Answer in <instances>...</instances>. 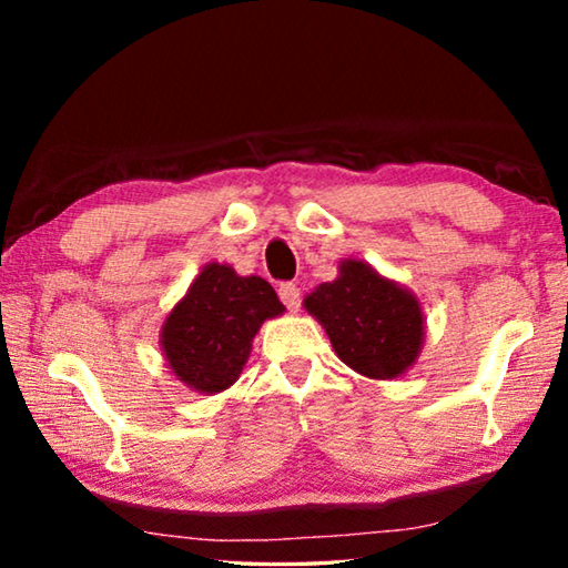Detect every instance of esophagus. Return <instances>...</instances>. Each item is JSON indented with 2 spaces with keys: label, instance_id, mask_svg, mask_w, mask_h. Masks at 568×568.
<instances>
[{
  "label": "esophagus",
  "instance_id": "obj_1",
  "mask_svg": "<svg viewBox=\"0 0 568 568\" xmlns=\"http://www.w3.org/2000/svg\"><path fill=\"white\" fill-rule=\"evenodd\" d=\"M277 295H281L283 305L287 307V311L295 313L297 307H301V287L293 285V283H283L281 291H277Z\"/></svg>",
  "mask_w": 568,
  "mask_h": 568
}]
</instances>
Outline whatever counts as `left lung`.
<instances>
[{"mask_svg":"<svg viewBox=\"0 0 568 568\" xmlns=\"http://www.w3.org/2000/svg\"><path fill=\"white\" fill-rule=\"evenodd\" d=\"M303 307L328 333L338 358L373 381L413 368L426 338L416 293L358 257H343L338 277L305 295Z\"/></svg>","mask_w":568,"mask_h":568,"instance_id":"8db88e82","label":"left lung"}]
</instances>
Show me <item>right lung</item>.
I'll list each match as a JSON object with an SVG mask.
<instances>
[{"label":"right lung","mask_w":568,"mask_h":568,"mask_svg":"<svg viewBox=\"0 0 568 568\" xmlns=\"http://www.w3.org/2000/svg\"><path fill=\"white\" fill-rule=\"evenodd\" d=\"M285 313L261 275L207 263L160 328L168 368L190 390L215 396L240 378L261 325Z\"/></svg>","instance_id":"obj_1"}]
</instances>
